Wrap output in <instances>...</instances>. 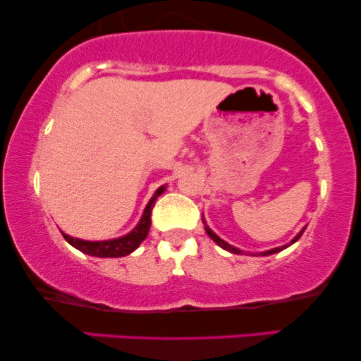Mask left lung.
<instances>
[{
  "label": "left lung",
  "mask_w": 361,
  "mask_h": 361,
  "mask_svg": "<svg viewBox=\"0 0 361 361\" xmlns=\"http://www.w3.org/2000/svg\"><path fill=\"white\" fill-rule=\"evenodd\" d=\"M202 221H204V219H202ZM204 224H205V222H204ZM205 231H207V234H209V235H210V239H212V241H214V243H217V244H219V246H221V247H222V250H226V251H231V252H234V255H243V251H241V250H238V247L231 246V244H227L226 241H224V239H221V238H219V235H217V234H215V233H214V231H212V229H210V227H209V226H207V224H205ZM304 231H305V229H302V231H300V233H299V234H297V235H295V238H293V239H292V243H290V244H293V243H295V241H299V238H300V235H302V233H304ZM290 244H285V246H281V247H275V250H270V251H264V252H259V255H261V256H268V255H273V252H279V251H281V250H285V247H288V246H290Z\"/></svg>",
  "instance_id": "8db88e82"
}]
</instances>
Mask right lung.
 Wrapping results in <instances>:
<instances>
[{
	"mask_svg": "<svg viewBox=\"0 0 361 361\" xmlns=\"http://www.w3.org/2000/svg\"><path fill=\"white\" fill-rule=\"evenodd\" d=\"M164 186H159L156 190V193L152 195V198L149 200V204L146 205V210H144L142 217L135 229H132L130 233L122 235V238L117 239H110V241H82V239L78 238H71V235L64 234V239L68 241L71 246L76 247L82 252L90 256H98V258H122V256L130 255L132 251L137 250L139 244L147 238L149 233V227H151V212H152V207L156 204V198L159 197L161 193L164 192Z\"/></svg>",
	"mask_w": 361,
	"mask_h": 361,
	"instance_id": "obj_1",
	"label": "right lung"
}]
</instances>
